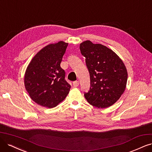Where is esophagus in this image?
<instances>
[{
    "label": "esophagus",
    "instance_id": "34e87169",
    "mask_svg": "<svg viewBox=\"0 0 152 152\" xmlns=\"http://www.w3.org/2000/svg\"><path fill=\"white\" fill-rule=\"evenodd\" d=\"M72 85L74 86V87H77L79 86V81H75L72 83Z\"/></svg>",
    "mask_w": 152,
    "mask_h": 152
}]
</instances>
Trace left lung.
I'll list each match as a JSON object with an SVG mask.
<instances>
[{
    "mask_svg": "<svg viewBox=\"0 0 152 152\" xmlns=\"http://www.w3.org/2000/svg\"><path fill=\"white\" fill-rule=\"evenodd\" d=\"M90 75V88L85 93L88 102L98 108L113 105L124 93L128 73L122 60L115 52L90 41L80 44Z\"/></svg>",
    "mask_w": 152,
    "mask_h": 152,
    "instance_id": "1",
    "label": "left lung"
}]
</instances>
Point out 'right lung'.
<instances>
[{
  "label": "right lung",
  "instance_id": "add662e5",
  "mask_svg": "<svg viewBox=\"0 0 152 152\" xmlns=\"http://www.w3.org/2000/svg\"><path fill=\"white\" fill-rule=\"evenodd\" d=\"M67 45L63 41L48 45L34 56L26 69V89L34 102L44 107H56L69 92L71 85L60 66Z\"/></svg>",
  "mask_w": 152,
  "mask_h": 152
}]
</instances>
